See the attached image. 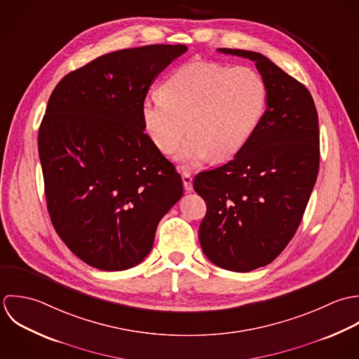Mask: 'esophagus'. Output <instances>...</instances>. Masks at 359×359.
I'll list each match as a JSON object with an SVG mask.
<instances>
[{"mask_svg":"<svg viewBox=\"0 0 359 359\" xmlns=\"http://www.w3.org/2000/svg\"><path fill=\"white\" fill-rule=\"evenodd\" d=\"M182 179H183L184 190H186L187 193L193 191V177H191V173H190V172H183V173H182Z\"/></svg>","mask_w":359,"mask_h":359,"instance_id":"esophagus-1","label":"esophagus"}]
</instances>
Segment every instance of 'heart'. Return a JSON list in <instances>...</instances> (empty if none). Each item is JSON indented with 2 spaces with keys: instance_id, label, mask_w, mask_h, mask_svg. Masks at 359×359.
Returning <instances> with one entry per match:
<instances>
[{
  "instance_id": "1",
  "label": "heart",
  "mask_w": 359,
  "mask_h": 359,
  "mask_svg": "<svg viewBox=\"0 0 359 359\" xmlns=\"http://www.w3.org/2000/svg\"><path fill=\"white\" fill-rule=\"evenodd\" d=\"M159 94L142 102L144 130L165 155L173 154L189 133L176 156L186 166L211 156H234L254 135L268 105V87L259 73L210 61L182 65L165 79Z\"/></svg>"
}]
</instances>
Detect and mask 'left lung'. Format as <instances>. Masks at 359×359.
Listing matches in <instances>:
<instances>
[{"label":"left lung","mask_w":359,"mask_h":359,"mask_svg":"<svg viewBox=\"0 0 359 359\" xmlns=\"http://www.w3.org/2000/svg\"><path fill=\"white\" fill-rule=\"evenodd\" d=\"M217 51L255 62L268 105L231 161L194 177V190L207 204L198 237L216 266L251 272L271 264L301 223L319 170L318 112L306 87L265 55Z\"/></svg>","instance_id":"1"}]
</instances>
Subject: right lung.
Listing matches in <instances>:
<instances>
[{"label":"right lung","instance_id":"1","mask_svg":"<svg viewBox=\"0 0 359 359\" xmlns=\"http://www.w3.org/2000/svg\"><path fill=\"white\" fill-rule=\"evenodd\" d=\"M186 51L152 44L105 54L68 73L48 100L39 130L48 214L93 268L139 265L159 220L183 196L180 175L144 133L142 102Z\"/></svg>","mask_w":359,"mask_h":359}]
</instances>
